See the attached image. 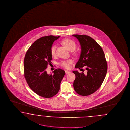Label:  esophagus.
<instances>
[{
    "label": "esophagus",
    "mask_w": 130,
    "mask_h": 130,
    "mask_svg": "<svg viewBox=\"0 0 130 130\" xmlns=\"http://www.w3.org/2000/svg\"><path fill=\"white\" fill-rule=\"evenodd\" d=\"M65 72H66V74H68L70 73V71H65Z\"/></svg>",
    "instance_id": "34e87169"
}]
</instances>
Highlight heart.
<instances>
[{"label": "heart", "mask_w": 130, "mask_h": 130, "mask_svg": "<svg viewBox=\"0 0 130 130\" xmlns=\"http://www.w3.org/2000/svg\"><path fill=\"white\" fill-rule=\"evenodd\" d=\"M63 45L66 46L68 50L69 51H73L76 46L75 43L72 40L70 39H65L62 40L61 42ZM56 46L55 45H53L51 48V54L52 57L56 56ZM72 61L70 59H68L67 60L62 61L60 62V65L66 69H69L70 68V65L72 63Z\"/></svg>", "instance_id": "heart-1"}]
</instances>
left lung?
<instances>
[{
	"mask_svg": "<svg viewBox=\"0 0 130 130\" xmlns=\"http://www.w3.org/2000/svg\"><path fill=\"white\" fill-rule=\"evenodd\" d=\"M79 40L81 53L75 68L86 67L87 74L73 71L76 79L74 81L75 91L79 95L89 96L101 86L107 71V63L105 54L101 46L88 35L73 34Z\"/></svg>",
	"mask_w": 130,
	"mask_h": 130,
	"instance_id": "1",
	"label": "left lung"
}]
</instances>
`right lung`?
<instances>
[{
    "instance_id": "obj_1",
    "label": "right lung",
    "mask_w": 130,
    "mask_h": 130,
    "mask_svg": "<svg viewBox=\"0 0 130 130\" xmlns=\"http://www.w3.org/2000/svg\"><path fill=\"white\" fill-rule=\"evenodd\" d=\"M59 36L48 35L35 41L27 51L24 61V76L31 89L38 95L51 98L56 95L65 71L57 68L53 74H48L45 69L51 64V48Z\"/></svg>"
}]
</instances>
